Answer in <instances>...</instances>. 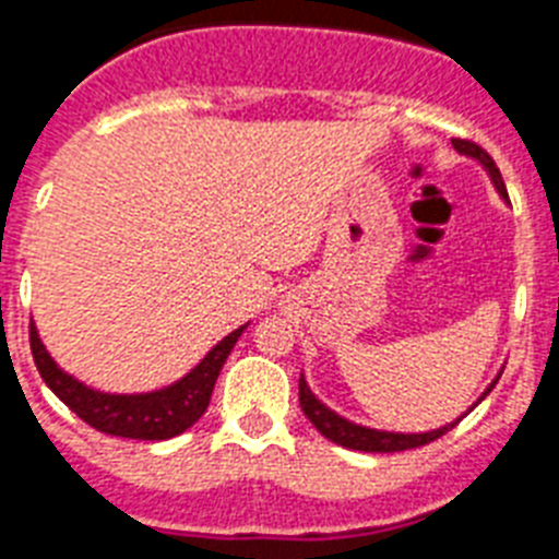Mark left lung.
<instances>
[{"label": "left lung", "instance_id": "8db88e82", "mask_svg": "<svg viewBox=\"0 0 559 559\" xmlns=\"http://www.w3.org/2000/svg\"><path fill=\"white\" fill-rule=\"evenodd\" d=\"M454 150L457 153H463V156H472L477 158V162L489 170L491 181H495L497 192L503 195V199H509L506 195V185H503V176H500V170H497L495 158L486 153V150L480 147V144L468 142V139H452ZM497 378L491 381V386L483 392V397L489 395L491 389H495ZM298 395H301V409L304 415L309 417V424L316 426L318 431H321L323 438H330L332 443H337V447L344 449H358V452H406V449H417V447H426V443H431V440L443 438L449 429H454V424H461V420H454V424L449 426H440V429H431V431H424V435H397V431H378V429H367V426H358V424H349L346 417L335 415L332 409H326L321 401H318L312 392H309L307 381H298ZM480 397V401H483Z\"/></svg>", "mask_w": 559, "mask_h": 559}]
</instances>
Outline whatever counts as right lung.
<instances>
[{
	"label": "right lung",
	"mask_w": 559,
	"mask_h": 559,
	"mask_svg": "<svg viewBox=\"0 0 559 559\" xmlns=\"http://www.w3.org/2000/svg\"><path fill=\"white\" fill-rule=\"evenodd\" d=\"M243 330L247 326L229 332L224 341H218L207 352V358L201 360L190 374H185L181 381L167 389H158V392H147V395H107V392H96V389L79 383L73 374L56 367V360L48 355L33 323L31 352L41 381L48 383L53 395L68 409L76 412L87 426L105 431V435H116V438L167 440L190 429L207 412L218 372H222L224 360H227Z\"/></svg>",
	"instance_id": "1"
}]
</instances>
